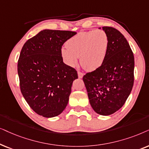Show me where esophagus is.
Segmentation results:
<instances>
[{
    "mask_svg": "<svg viewBox=\"0 0 149 149\" xmlns=\"http://www.w3.org/2000/svg\"><path fill=\"white\" fill-rule=\"evenodd\" d=\"M78 78H82L83 76H84V74H83V73L80 72V71H78Z\"/></svg>",
    "mask_w": 149,
    "mask_h": 149,
    "instance_id": "1",
    "label": "esophagus"
}]
</instances>
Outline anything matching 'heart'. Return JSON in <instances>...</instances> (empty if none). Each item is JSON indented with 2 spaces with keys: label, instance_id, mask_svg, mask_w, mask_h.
<instances>
[{
  "label": "heart",
  "instance_id": "1",
  "mask_svg": "<svg viewBox=\"0 0 149 149\" xmlns=\"http://www.w3.org/2000/svg\"><path fill=\"white\" fill-rule=\"evenodd\" d=\"M109 37L102 29L80 32L61 49V55L69 66H74L80 56L82 66L88 71L96 70L103 65L108 54Z\"/></svg>",
  "mask_w": 149,
  "mask_h": 149
}]
</instances>
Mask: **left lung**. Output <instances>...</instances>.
<instances>
[{"label":"left lung","mask_w":149,"mask_h":149,"mask_svg":"<svg viewBox=\"0 0 149 149\" xmlns=\"http://www.w3.org/2000/svg\"><path fill=\"white\" fill-rule=\"evenodd\" d=\"M109 37L103 65L83 76L89 102L97 114L108 116L125 103L134 86V56L125 37L117 29L104 26Z\"/></svg>","instance_id":"left-lung-1"}]
</instances>
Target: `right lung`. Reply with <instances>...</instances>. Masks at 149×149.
I'll use <instances>...</instances> for the list:
<instances>
[{"label": "right lung", "mask_w": 149, "mask_h": 149, "mask_svg": "<svg viewBox=\"0 0 149 149\" xmlns=\"http://www.w3.org/2000/svg\"><path fill=\"white\" fill-rule=\"evenodd\" d=\"M76 32L43 30L23 45L17 62L21 93L37 114L58 116L69 102L77 71L63 63L61 48Z\"/></svg>", "instance_id": "right-lung-1"}]
</instances>
